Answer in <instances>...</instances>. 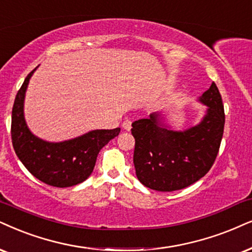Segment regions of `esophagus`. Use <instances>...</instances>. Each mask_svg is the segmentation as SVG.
<instances>
[{"mask_svg": "<svg viewBox=\"0 0 252 252\" xmlns=\"http://www.w3.org/2000/svg\"><path fill=\"white\" fill-rule=\"evenodd\" d=\"M122 126L124 130H126V131H130V129H131V122H130L129 120L124 121V122L122 123Z\"/></svg>", "mask_w": 252, "mask_h": 252, "instance_id": "obj_1", "label": "esophagus"}]
</instances>
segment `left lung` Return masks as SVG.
<instances>
[{
	"label": "left lung",
	"instance_id": "1",
	"mask_svg": "<svg viewBox=\"0 0 252 252\" xmlns=\"http://www.w3.org/2000/svg\"><path fill=\"white\" fill-rule=\"evenodd\" d=\"M197 102L206 106L205 114L199 123L187 129L173 128L168 110L132 123L136 176L148 189H183L201 179L214 164L224 129V108L214 82Z\"/></svg>",
	"mask_w": 252,
	"mask_h": 252
}]
</instances>
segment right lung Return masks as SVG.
Instances as JSON below:
<instances>
[{
  "label": "right lung",
  "mask_w": 252,
  "mask_h": 252,
  "mask_svg": "<svg viewBox=\"0 0 252 252\" xmlns=\"http://www.w3.org/2000/svg\"><path fill=\"white\" fill-rule=\"evenodd\" d=\"M36 67L16 95L11 114L12 146L27 170L50 186L71 187L85 181L94 170L100 150L119 136L121 128L96 129L62 142L41 139L29 129L24 116L25 93Z\"/></svg>",
  "instance_id": "1"
}]
</instances>
